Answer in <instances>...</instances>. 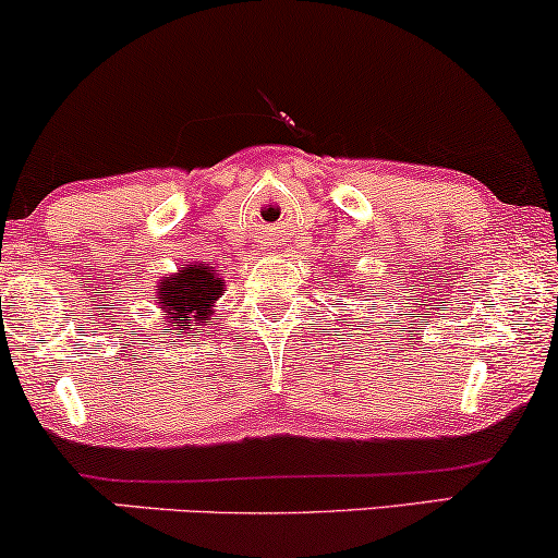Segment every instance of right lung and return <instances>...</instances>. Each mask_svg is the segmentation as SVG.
I'll return each instance as SVG.
<instances>
[{"label":"right lung","instance_id":"add662e5","mask_svg":"<svg viewBox=\"0 0 558 558\" xmlns=\"http://www.w3.org/2000/svg\"><path fill=\"white\" fill-rule=\"evenodd\" d=\"M225 292V279L209 264H185L178 274L157 281V302L165 315V333H202L215 315V302ZM196 325L189 329L187 323ZM178 325V329L172 326Z\"/></svg>","mask_w":558,"mask_h":558}]
</instances>
